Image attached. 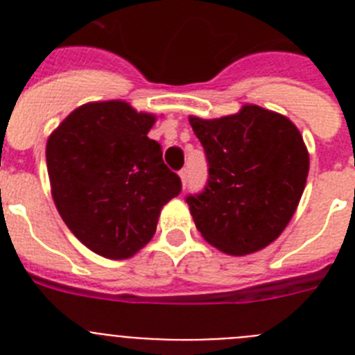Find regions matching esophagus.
<instances>
[{
  "instance_id": "obj_1",
  "label": "esophagus",
  "mask_w": 355,
  "mask_h": 355,
  "mask_svg": "<svg viewBox=\"0 0 355 355\" xmlns=\"http://www.w3.org/2000/svg\"><path fill=\"white\" fill-rule=\"evenodd\" d=\"M180 178H181V183H183V187H184V184H187V181H188V168H181Z\"/></svg>"
}]
</instances>
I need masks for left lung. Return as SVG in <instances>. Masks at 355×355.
<instances>
[{
	"label": "left lung",
	"mask_w": 355,
	"mask_h": 355,
	"mask_svg": "<svg viewBox=\"0 0 355 355\" xmlns=\"http://www.w3.org/2000/svg\"><path fill=\"white\" fill-rule=\"evenodd\" d=\"M188 121L209 167L202 193L187 197L199 233L229 256L270 245L290 224L306 187L309 153L300 131L258 105Z\"/></svg>",
	"instance_id": "obj_1"
}]
</instances>
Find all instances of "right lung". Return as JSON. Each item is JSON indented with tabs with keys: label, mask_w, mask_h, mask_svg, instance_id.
<instances>
[{
	"label": "right lung",
	"mask_w": 355,
	"mask_h": 355,
	"mask_svg": "<svg viewBox=\"0 0 355 355\" xmlns=\"http://www.w3.org/2000/svg\"><path fill=\"white\" fill-rule=\"evenodd\" d=\"M156 115L126 101H94L67 115L46 144L55 206L92 252L128 259L155 236L181 180L147 137Z\"/></svg>",
	"instance_id": "add662e5"
}]
</instances>
